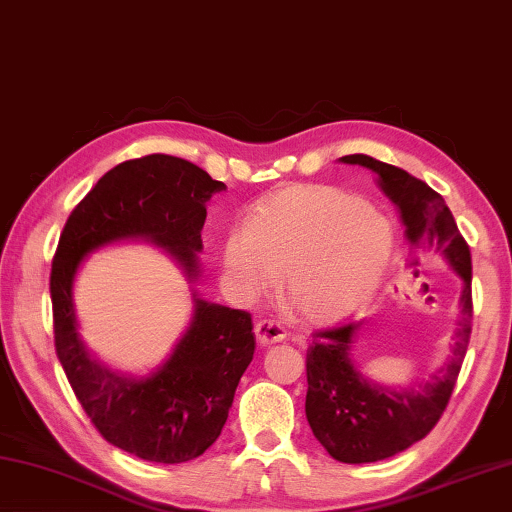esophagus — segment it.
Instances as JSON below:
<instances>
[{
    "label": "esophagus",
    "instance_id": "1",
    "mask_svg": "<svg viewBox=\"0 0 512 512\" xmlns=\"http://www.w3.org/2000/svg\"><path fill=\"white\" fill-rule=\"evenodd\" d=\"M255 335H257V342L262 346H270V344H277L286 339V328L277 322H270V319H259L255 324Z\"/></svg>",
    "mask_w": 512,
    "mask_h": 512
}]
</instances>
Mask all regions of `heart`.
Returning <instances> with one entry per match:
<instances>
[{
  "label": "heart",
  "mask_w": 512,
  "mask_h": 512,
  "mask_svg": "<svg viewBox=\"0 0 512 512\" xmlns=\"http://www.w3.org/2000/svg\"><path fill=\"white\" fill-rule=\"evenodd\" d=\"M393 253V228L366 202L333 186L277 190L224 244V266L237 293L266 295L282 275L295 313L328 324L353 313L382 282Z\"/></svg>",
  "instance_id": "1"
}]
</instances>
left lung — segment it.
Instances as JSON below:
<instances>
[{
    "instance_id": "obj_1",
    "label": "left lung",
    "mask_w": 512,
    "mask_h": 512,
    "mask_svg": "<svg viewBox=\"0 0 512 512\" xmlns=\"http://www.w3.org/2000/svg\"><path fill=\"white\" fill-rule=\"evenodd\" d=\"M344 164L366 166L377 186L399 208L410 244L442 250L464 282L462 322L453 357L433 382L390 390L357 373L350 344L359 324L319 330L306 353V419L328 455L344 464H368L393 457L424 439L444 415L466 357L473 330V264L444 197L422 179L368 155H346Z\"/></svg>"
}]
</instances>
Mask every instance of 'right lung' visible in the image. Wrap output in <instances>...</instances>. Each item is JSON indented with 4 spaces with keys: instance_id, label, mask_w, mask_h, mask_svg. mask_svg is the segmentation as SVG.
<instances>
[{
    "instance_id": "right-lung-1",
    "label": "right lung",
    "mask_w": 512,
    "mask_h": 512,
    "mask_svg": "<svg viewBox=\"0 0 512 512\" xmlns=\"http://www.w3.org/2000/svg\"><path fill=\"white\" fill-rule=\"evenodd\" d=\"M224 182L173 155L117 164L75 206L50 268L55 353L77 402L108 444L146 462H190L217 442L235 388L255 353L246 310L195 302V317L168 362L146 379L110 373L77 337L73 282L82 259L104 244L146 237L197 279L206 202Z\"/></svg>"
}]
</instances>
